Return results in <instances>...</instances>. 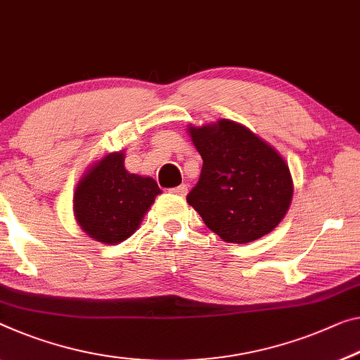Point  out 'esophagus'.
Returning a JSON list of instances; mask_svg holds the SVG:
<instances>
[{
    "label": "esophagus",
    "mask_w": 360,
    "mask_h": 360,
    "mask_svg": "<svg viewBox=\"0 0 360 360\" xmlns=\"http://www.w3.org/2000/svg\"><path fill=\"white\" fill-rule=\"evenodd\" d=\"M186 191H188L186 185H179L175 188H170V193H174V195H179V196H185Z\"/></svg>",
    "instance_id": "esophagus-1"
}]
</instances>
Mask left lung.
Here are the masks:
<instances>
[{
  "instance_id": "obj_1",
  "label": "left lung",
  "mask_w": 360,
  "mask_h": 360,
  "mask_svg": "<svg viewBox=\"0 0 360 360\" xmlns=\"http://www.w3.org/2000/svg\"><path fill=\"white\" fill-rule=\"evenodd\" d=\"M202 158L186 201L226 243L245 245L272 231L288 211L292 180L288 164L245 125L220 119L190 127Z\"/></svg>"
}]
</instances>
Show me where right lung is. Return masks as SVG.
Returning <instances> with one entry per match:
<instances>
[{"instance_id": "obj_1", "label": "right lung", "mask_w": 360, "mask_h": 360, "mask_svg": "<svg viewBox=\"0 0 360 360\" xmlns=\"http://www.w3.org/2000/svg\"><path fill=\"white\" fill-rule=\"evenodd\" d=\"M124 159V151L106 154L75 188L77 222L88 236L106 245H117L135 233L161 193L151 176L127 172Z\"/></svg>"}]
</instances>
